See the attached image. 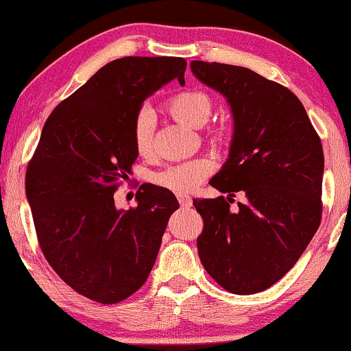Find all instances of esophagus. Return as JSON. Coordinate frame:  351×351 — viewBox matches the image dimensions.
<instances>
[{"mask_svg": "<svg viewBox=\"0 0 351 351\" xmlns=\"http://www.w3.org/2000/svg\"><path fill=\"white\" fill-rule=\"evenodd\" d=\"M176 197H178V202L181 206H183V208H189V206L193 204V199H191V196H189V194L181 193V194H176Z\"/></svg>", "mask_w": 351, "mask_h": 351, "instance_id": "obj_1", "label": "esophagus"}]
</instances>
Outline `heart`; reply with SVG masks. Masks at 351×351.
Listing matches in <instances>:
<instances>
[{"mask_svg": "<svg viewBox=\"0 0 351 351\" xmlns=\"http://www.w3.org/2000/svg\"><path fill=\"white\" fill-rule=\"evenodd\" d=\"M168 111L176 121L189 128H201L208 122L213 112V101L202 91H181L171 96L167 103ZM134 142L138 154H147L152 145V114L141 111L134 122ZM214 165L209 158H196L175 165L155 175L158 186L173 193H189L196 189L209 176Z\"/></svg>", "mask_w": 351, "mask_h": 351, "instance_id": "b5f03b06", "label": "heart"}]
</instances>
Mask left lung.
<instances>
[{
    "label": "left lung",
    "instance_id": "8db88e82",
    "mask_svg": "<svg viewBox=\"0 0 351 351\" xmlns=\"http://www.w3.org/2000/svg\"><path fill=\"white\" fill-rule=\"evenodd\" d=\"M193 75L226 98L234 132L229 158L209 181L229 197L194 199L202 267L223 289L255 294L296 265L322 216L324 150L294 93L255 71L191 62ZM242 191L245 202H228Z\"/></svg>",
    "mask_w": 351,
    "mask_h": 351
}]
</instances>
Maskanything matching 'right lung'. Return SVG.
I'll list each match as a JSON object with an SVG mask.
<instances>
[{"instance_id": "1", "label": "right lung", "mask_w": 351, "mask_h": 351, "mask_svg": "<svg viewBox=\"0 0 351 351\" xmlns=\"http://www.w3.org/2000/svg\"><path fill=\"white\" fill-rule=\"evenodd\" d=\"M178 57L106 63L53 109L27 165L26 196L42 253L82 296L116 304L134 294L157 260L175 194L142 184L137 206L117 209L114 191L138 152L134 122L149 96L178 78Z\"/></svg>"}]
</instances>
